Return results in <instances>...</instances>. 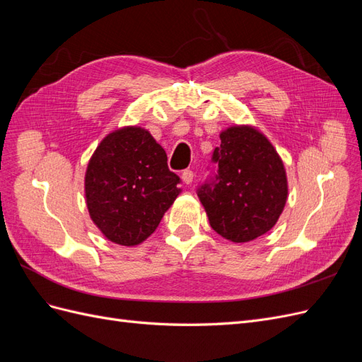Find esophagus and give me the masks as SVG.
I'll return each instance as SVG.
<instances>
[{"label":"esophagus","mask_w":362,"mask_h":362,"mask_svg":"<svg viewBox=\"0 0 362 362\" xmlns=\"http://www.w3.org/2000/svg\"><path fill=\"white\" fill-rule=\"evenodd\" d=\"M193 177H194V175H193V172L190 169H185L181 173V178H182L184 184H190L193 181Z\"/></svg>","instance_id":"obj_1"}]
</instances>
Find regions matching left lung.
Here are the masks:
<instances>
[{"label":"left lung","mask_w":362,"mask_h":362,"mask_svg":"<svg viewBox=\"0 0 362 362\" xmlns=\"http://www.w3.org/2000/svg\"><path fill=\"white\" fill-rule=\"evenodd\" d=\"M211 163L216 172L196 193L214 231L234 243L270 231L288 193L286 169L270 141L252 127H231L221 134Z\"/></svg>","instance_id":"8db88e82"}]
</instances>
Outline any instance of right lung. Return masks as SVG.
<instances>
[{"instance_id":"obj_1","label":"right lung","mask_w":362,"mask_h":362,"mask_svg":"<svg viewBox=\"0 0 362 362\" xmlns=\"http://www.w3.org/2000/svg\"><path fill=\"white\" fill-rule=\"evenodd\" d=\"M181 182L146 129L108 134L86 172V202L95 225L113 243L136 246L156 231Z\"/></svg>"}]
</instances>
